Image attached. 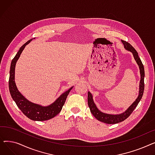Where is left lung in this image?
Instances as JSON below:
<instances>
[{"label":"left lung","instance_id":"obj_1","mask_svg":"<svg viewBox=\"0 0 155 155\" xmlns=\"http://www.w3.org/2000/svg\"><path fill=\"white\" fill-rule=\"evenodd\" d=\"M123 42L124 48L126 50L131 51L133 53L134 58L135 60L136 61L137 64L139 65L140 70V73H141V80L140 83V91H139V95H138L137 98L136 100L133 103V104L130 106L124 112L120 114L119 115H112V114H105L102 112H101L97 107H96L95 104L94 102L92 95L91 94L90 92H88V107L90 108L91 112L93 114V116L97 119L102 123H106V124H117L120 122L126 119L131 114L133 110L135 109V108L137 107V104H139L140 101H141L144 89V66L142 63V61L140 59V58L138 56V53L136 51V50L130 45L129 43L126 42V41L121 40Z\"/></svg>","mask_w":155,"mask_h":155}]
</instances>
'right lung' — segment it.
Wrapping results in <instances>:
<instances>
[{
	"mask_svg": "<svg viewBox=\"0 0 155 155\" xmlns=\"http://www.w3.org/2000/svg\"><path fill=\"white\" fill-rule=\"evenodd\" d=\"M32 39L29 40L28 42L24 44L20 48L19 50L12 60L10 68L9 88L12 98L24 115L32 120L43 121L52 119L60 112L63 105L64 104L65 101L67 99V97L73 87H71L68 91L61 95L59 98L57 99L54 103L47 107L41 106L39 105L29 102L18 91L14 81L15 63L19 59L24 48L29 43H30V41H31Z\"/></svg>",
	"mask_w": 155,
	"mask_h": 155,
	"instance_id": "add662e5",
	"label": "right lung"
}]
</instances>
